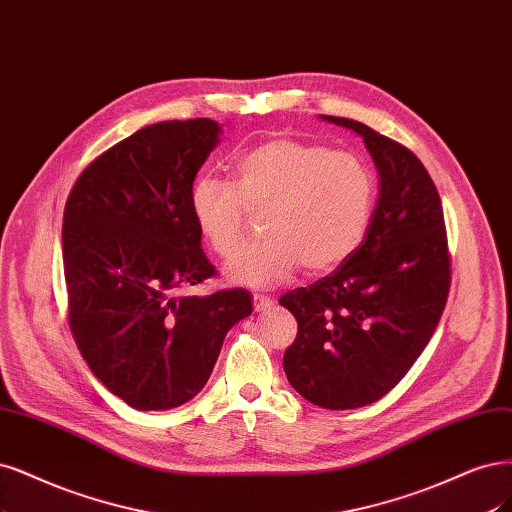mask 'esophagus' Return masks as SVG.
I'll use <instances>...</instances> for the list:
<instances>
[{
    "label": "esophagus",
    "mask_w": 512,
    "mask_h": 512,
    "mask_svg": "<svg viewBox=\"0 0 512 512\" xmlns=\"http://www.w3.org/2000/svg\"><path fill=\"white\" fill-rule=\"evenodd\" d=\"M271 307H273L271 296L260 294V292L254 294V309H256V311H267V309H271Z\"/></svg>",
    "instance_id": "34e87169"
}]
</instances>
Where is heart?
<instances>
[{
  "label": "heart",
  "mask_w": 512,
  "mask_h": 512,
  "mask_svg": "<svg viewBox=\"0 0 512 512\" xmlns=\"http://www.w3.org/2000/svg\"><path fill=\"white\" fill-rule=\"evenodd\" d=\"M377 201V180L362 156L292 137L269 139L233 165V184L203 173L188 190L199 233L220 258H231L260 214V241L228 262L237 284L275 286L298 267L324 273L364 241Z\"/></svg>",
  "instance_id": "heart-1"
}]
</instances>
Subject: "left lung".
Masks as SVG:
<instances>
[{"instance_id": "1", "label": "left lung", "mask_w": 512, "mask_h": 512, "mask_svg": "<svg viewBox=\"0 0 512 512\" xmlns=\"http://www.w3.org/2000/svg\"><path fill=\"white\" fill-rule=\"evenodd\" d=\"M364 137L379 199L360 248L330 275L279 298L298 322L284 370L322 409L373 404L394 390L432 339L451 286L438 190L424 163L358 120L324 116Z\"/></svg>"}]
</instances>
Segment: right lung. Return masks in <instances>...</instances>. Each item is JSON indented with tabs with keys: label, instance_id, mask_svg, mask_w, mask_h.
<instances>
[{
	"label": "right lung",
	"instance_id": "1",
	"mask_svg": "<svg viewBox=\"0 0 512 512\" xmlns=\"http://www.w3.org/2000/svg\"><path fill=\"white\" fill-rule=\"evenodd\" d=\"M218 142L209 118L144 127L88 163L65 203L69 328L93 375L137 411L195 398L226 332L252 313L241 288L178 294L218 275L188 209Z\"/></svg>",
	"mask_w": 512,
	"mask_h": 512
}]
</instances>
